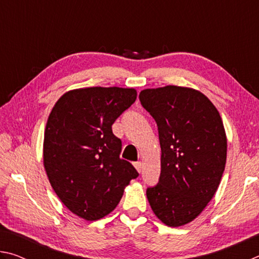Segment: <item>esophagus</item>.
<instances>
[{
    "label": "esophagus",
    "mask_w": 259,
    "mask_h": 259,
    "mask_svg": "<svg viewBox=\"0 0 259 259\" xmlns=\"http://www.w3.org/2000/svg\"><path fill=\"white\" fill-rule=\"evenodd\" d=\"M134 165H135V168L137 169L138 172L142 171V162H135Z\"/></svg>",
    "instance_id": "1"
}]
</instances>
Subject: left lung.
<instances>
[{
	"label": "left lung",
	"mask_w": 259,
	"mask_h": 259,
	"mask_svg": "<svg viewBox=\"0 0 259 259\" xmlns=\"http://www.w3.org/2000/svg\"><path fill=\"white\" fill-rule=\"evenodd\" d=\"M140 103L155 120L161 146L159 184L147 188L151 208L170 227L186 225L207 207L225 169L222 117L201 91L165 85L144 89Z\"/></svg>",
	"instance_id": "obj_1"
}]
</instances>
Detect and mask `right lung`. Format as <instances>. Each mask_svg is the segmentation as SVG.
Here are the masks:
<instances>
[{"label":"right lung","instance_id":"right-lung-1","mask_svg":"<svg viewBox=\"0 0 259 259\" xmlns=\"http://www.w3.org/2000/svg\"><path fill=\"white\" fill-rule=\"evenodd\" d=\"M137 98L134 88L73 89L57 100L48 117L43 165L69 211L93 222L111 213L130 181L138 177L120 159L121 140L112 124Z\"/></svg>","mask_w":259,"mask_h":259}]
</instances>
